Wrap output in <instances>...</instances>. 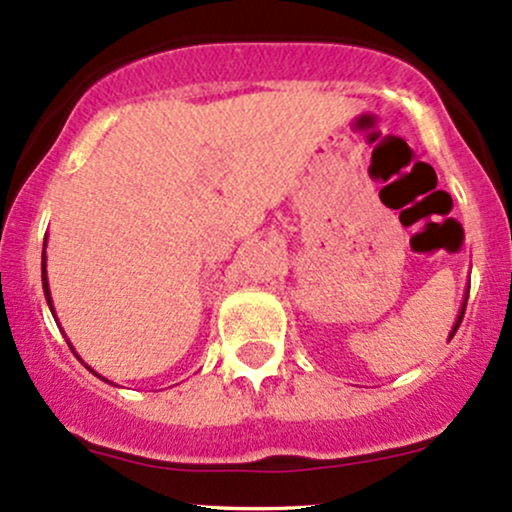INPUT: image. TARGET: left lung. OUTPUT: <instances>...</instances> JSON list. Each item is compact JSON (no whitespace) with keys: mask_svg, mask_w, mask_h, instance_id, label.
Returning a JSON list of instances; mask_svg holds the SVG:
<instances>
[{"mask_svg":"<svg viewBox=\"0 0 512 512\" xmlns=\"http://www.w3.org/2000/svg\"><path fill=\"white\" fill-rule=\"evenodd\" d=\"M464 308H467V303L462 305V313H460V317H457V325H455V330H452V334H455L457 327H460V322H462V317H464ZM452 334H450V337H452Z\"/></svg>","mask_w":512,"mask_h":512,"instance_id":"obj_1","label":"left lung"}]
</instances>
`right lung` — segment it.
Returning a JSON list of instances; mask_svg holds the SVG:
<instances>
[{"label":"right lung","mask_w":512,"mask_h":512,"mask_svg":"<svg viewBox=\"0 0 512 512\" xmlns=\"http://www.w3.org/2000/svg\"><path fill=\"white\" fill-rule=\"evenodd\" d=\"M43 289H45V298H48V303H50V308H52L50 289H48V276H45V250H43Z\"/></svg>","instance_id":"right-lung-1"}]
</instances>
